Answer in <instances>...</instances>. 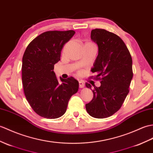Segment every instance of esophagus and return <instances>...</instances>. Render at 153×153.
I'll return each mask as SVG.
<instances>
[{
  "mask_svg": "<svg viewBox=\"0 0 153 153\" xmlns=\"http://www.w3.org/2000/svg\"><path fill=\"white\" fill-rule=\"evenodd\" d=\"M79 86L80 88H83L85 87V85L84 83L82 81H79Z\"/></svg>",
  "mask_w": 153,
  "mask_h": 153,
  "instance_id": "esophagus-1",
  "label": "esophagus"
}]
</instances>
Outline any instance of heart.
Instances as JSON below:
<instances>
[{
    "instance_id": "heart-1",
    "label": "heart",
    "mask_w": 153,
    "mask_h": 153,
    "mask_svg": "<svg viewBox=\"0 0 153 153\" xmlns=\"http://www.w3.org/2000/svg\"><path fill=\"white\" fill-rule=\"evenodd\" d=\"M87 44H88V43H87Z\"/></svg>"
}]
</instances>
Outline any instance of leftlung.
Returning <instances> with one entry per match:
<instances>
[{"mask_svg":"<svg viewBox=\"0 0 153 153\" xmlns=\"http://www.w3.org/2000/svg\"><path fill=\"white\" fill-rule=\"evenodd\" d=\"M91 38L97 44L98 56L91 72L101 76L99 87L86 83L93 93V98L85 105L87 113L98 119L107 118L121 107L129 93L133 77L132 59L125 42L119 36L105 29L92 30Z\"/></svg>","mask_w":153,"mask_h":153,"instance_id":"obj_1","label":"left lung"}]
</instances>
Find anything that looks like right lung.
I'll return each instance as SVG.
<instances>
[{"instance_id":"right-lung-1","label":"right lung","mask_w":153,"mask_h":153,"mask_svg":"<svg viewBox=\"0 0 153 153\" xmlns=\"http://www.w3.org/2000/svg\"><path fill=\"white\" fill-rule=\"evenodd\" d=\"M75 31H47L28 44L22 59L24 93L38 115L56 119L65 114L71 97L79 88V82L70 77L56 78L54 65L60 58L63 45Z\"/></svg>"}]
</instances>
